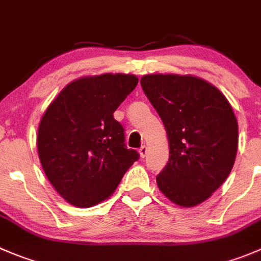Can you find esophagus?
I'll return each mask as SVG.
<instances>
[{
  "label": "esophagus",
  "mask_w": 261,
  "mask_h": 261,
  "mask_svg": "<svg viewBox=\"0 0 261 261\" xmlns=\"http://www.w3.org/2000/svg\"><path fill=\"white\" fill-rule=\"evenodd\" d=\"M139 153H140L141 158H145L146 154H148V148H146L145 145H143L140 149H139Z\"/></svg>",
  "instance_id": "obj_1"
}]
</instances>
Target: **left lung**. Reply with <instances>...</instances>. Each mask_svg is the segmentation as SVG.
I'll return each mask as SVG.
<instances>
[{
  "label": "left lung",
  "instance_id": "8db88e82",
  "mask_svg": "<svg viewBox=\"0 0 261 261\" xmlns=\"http://www.w3.org/2000/svg\"><path fill=\"white\" fill-rule=\"evenodd\" d=\"M164 123L169 159L156 176L172 203H203L226 181L234 164L239 125L227 98L192 75L151 74L140 80Z\"/></svg>",
  "mask_w": 261,
  "mask_h": 261
}]
</instances>
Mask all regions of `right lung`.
Returning a JSON list of instances; mask_svg holds the SVG:
<instances>
[{
    "instance_id": "1",
    "label": "right lung",
    "mask_w": 261,
    "mask_h": 261,
    "mask_svg": "<svg viewBox=\"0 0 261 261\" xmlns=\"http://www.w3.org/2000/svg\"><path fill=\"white\" fill-rule=\"evenodd\" d=\"M128 74L85 76L70 83L48 106L38 128L45 176L70 204L89 208L110 198L139 159L127 149L113 113L138 85Z\"/></svg>"
}]
</instances>
